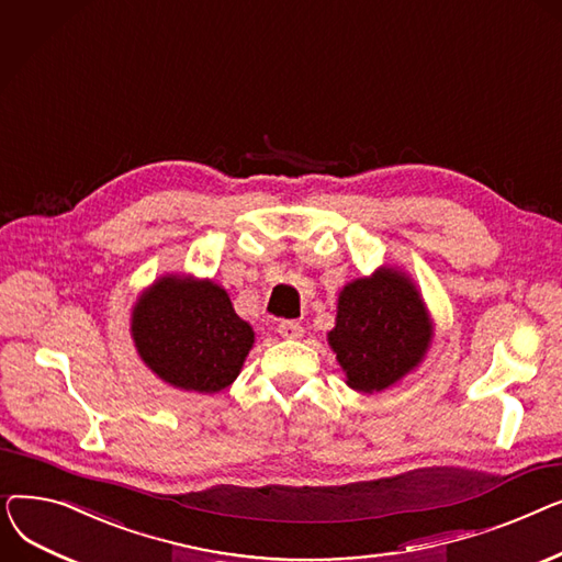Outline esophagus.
<instances>
[{"label":"esophagus","instance_id":"obj_1","mask_svg":"<svg viewBox=\"0 0 562 562\" xmlns=\"http://www.w3.org/2000/svg\"><path fill=\"white\" fill-rule=\"evenodd\" d=\"M278 335L284 339H299V337H303V326L299 321H280Z\"/></svg>","mask_w":562,"mask_h":562}]
</instances>
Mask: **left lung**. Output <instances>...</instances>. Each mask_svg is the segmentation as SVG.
Returning a JSON list of instances; mask_svg holds the SVG:
<instances>
[{
  "instance_id": "left-lung-1",
  "label": "left lung",
  "mask_w": 562,
  "mask_h": 562,
  "mask_svg": "<svg viewBox=\"0 0 562 562\" xmlns=\"http://www.w3.org/2000/svg\"><path fill=\"white\" fill-rule=\"evenodd\" d=\"M430 333L417 289L398 271L380 269L344 286L328 341L352 390L380 392L422 362Z\"/></svg>"
}]
</instances>
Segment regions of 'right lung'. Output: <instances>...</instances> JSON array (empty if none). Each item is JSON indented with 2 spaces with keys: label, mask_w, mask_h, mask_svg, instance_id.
Masks as SVG:
<instances>
[{
  "label": "right lung",
  "mask_w": 562,
  "mask_h": 562,
  "mask_svg": "<svg viewBox=\"0 0 562 562\" xmlns=\"http://www.w3.org/2000/svg\"><path fill=\"white\" fill-rule=\"evenodd\" d=\"M132 335L161 380L200 394L232 385L255 339L225 289L180 278L159 280L136 303Z\"/></svg>",
  "instance_id": "1"
}]
</instances>
